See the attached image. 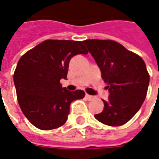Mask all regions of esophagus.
Instances as JSON below:
<instances>
[{
  "label": "esophagus",
  "instance_id": "1",
  "mask_svg": "<svg viewBox=\"0 0 159 159\" xmlns=\"http://www.w3.org/2000/svg\"><path fill=\"white\" fill-rule=\"evenodd\" d=\"M85 98H86L88 100H90L91 99H93V96H92V95H89V94H88V93H87L86 95H85Z\"/></svg>",
  "mask_w": 159,
  "mask_h": 159
}]
</instances>
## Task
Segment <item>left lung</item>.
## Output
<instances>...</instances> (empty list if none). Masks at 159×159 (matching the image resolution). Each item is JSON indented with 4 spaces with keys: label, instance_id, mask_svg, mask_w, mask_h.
<instances>
[{
    "label": "left lung",
    "instance_id": "8db88e82",
    "mask_svg": "<svg viewBox=\"0 0 159 159\" xmlns=\"http://www.w3.org/2000/svg\"><path fill=\"white\" fill-rule=\"evenodd\" d=\"M100 67L110 94L102 112L94 115L108 126H121L136 114L146 99L150 76L140 56L111 40L84 41Z\"/></svg>",
    "mask_w": 159,
    "mask_h": 159
}]
</instances>
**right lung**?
<instances>
[{"label": "right lung", "instance_id": "obj_1", "mask_svg": "<svg viewBox=\"0 0 159 159\" xmlns=\"http://www.w3.org/2000/svg\"><path fill=\"white\" fill-rule=\"evenodd\" d=\"M83 42L46 40L25 52L13 74L19 105L26 118L37 129L50 130L62 126L67 120L70 105L83 99V90L62 88L69 62L76 54L89 51Z\"/></svg>", "mask_w": 159, "mask_h": 159}]
</instances>
